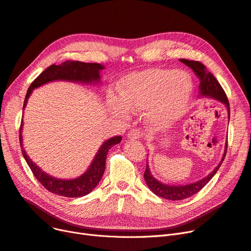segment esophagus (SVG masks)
I'll use <instances>...</instances> for the list:
<instances>
[{
	"instance_id": "obj_1",
	"label": "esophagus",
	"mask_w": 251,
	"mask_h": 251,
	"mask_svg": "<svg viewBox=\"0 0 251 251\" xmlns=\"http://www.w3.org/2000/svg\"><path fill=\"white\" fill-rule=\"evenodd\" d=\"M142 132L140 130H137V129H132V130H130L128 132L127 134V137L129 138L130 141H135V140H140V138L142 137Z\"/></svg>"
}]
</instances>
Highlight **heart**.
Masks as SVG:
<instances>
[{
  "mask_svg": "<svg viewBox=\"0 0 251 251\" xmlns=\"http://www.w3.org/2000/svg\"><path fill=\"white\" fill-rule=\"evenodd\" d=\"M189 74L174 69H145L125 75L118 83L119 96L108 94L111 113L126 118L129 110L145 109V120L154 130L168 128L180 120L193 95Z\"/></svg>",
  "mask_w": 251,
  "mask_h": 251,
  "instance_id": "obj_1",
  "label": "heart"
}]
</instances>
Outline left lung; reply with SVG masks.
Segmentation results:
<instances>
[{"instance_id": "left-lung-1", "label": "left lung", "mask_w": 251, "mask_h": 251, "mask_svg": "<svg viewBox=\"0 0 251 251\" xmlns=\"http://www.w3.org/2000/svg\"><path fill=\"white\" fill-rule=\"evenodd\" d=\"M180 61L186 65V66L190 67L194 72H196V74L201 79L200 86H199V90H200L199 98L200 97H210V98H213V99L221 102V103H224L226 106L227 114H228L227 117H228V121H229V103H228L227 97L226 95L224 89H222L221 86L219 85L217 79L213 76V74L211 72H209V70L206 68L205 65H202L199 61H189L186 59H181ZM226 150H227V138H226V146H225L224 155H222V158H221L220 162L218 163V165L207 176V177L202 178L201 180H199L197 182H193V183L186 184V185H170V184L162 183L153 177V175L150 171L149 161L148 160H147V164H146V171L144 174L145 181L148 185V187L150 188V190L153 193H155L156 196L163 198L165 200L181 201L184 199L190 198L193 196V194L198 193L201 189L205 187L206 185L209 183V181L213 178V176L217 173L222 161L225 160Z\"/></svg>"}]
</instances>
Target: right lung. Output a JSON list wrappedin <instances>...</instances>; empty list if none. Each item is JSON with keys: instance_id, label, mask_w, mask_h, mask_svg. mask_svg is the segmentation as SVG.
Masks as SVG:
<instances>
[{"instance_id": "obj_1", "label": "right lung", "mask_w": 251, "mask_h": 251, "mask_svg": "<svg viewBox=\"0 0 251 251\" xmlns=\"http://www.w3.org/2000/svg\"><path fill=\"white\" fill-rule=\"evenodd\" d=\"M103 69V65L98 63L66 61L61 65L52 64L31 83L30 88L26 91L23 109L25 108L27 99L32 95L34 89H37L45 85V83L55 80H65L75 83H83V85H99L101 81L100 72ZM23 126L24 124L22 120L20 129V143L22 147V152L27 165L32 170L35 178L49 191L66 198L85 197L97 186L105 171L106 155L108 153V150L111 147L122 141V136H114L108 138V140L103 142V144L100 146L99 150L97 151L94 158H93V161L89 165L88 170L81 176L74 179H61L52 177L50 174L42 171L27 156L23 144Z\"/></svg>"}]
</instances>
